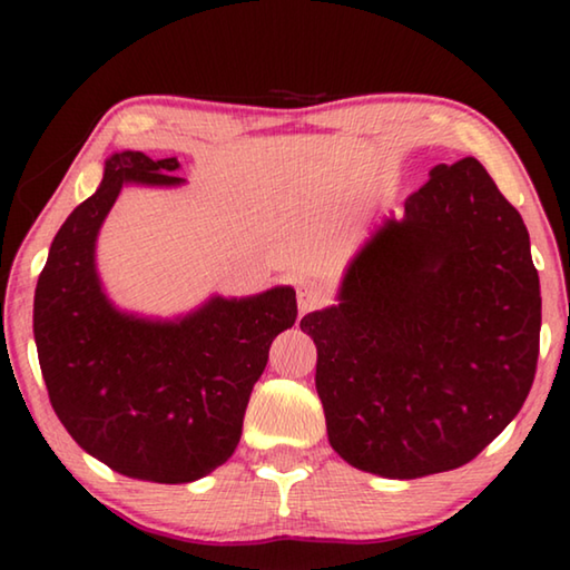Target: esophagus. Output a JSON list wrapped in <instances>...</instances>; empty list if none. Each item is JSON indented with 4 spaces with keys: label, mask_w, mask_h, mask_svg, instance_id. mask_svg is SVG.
<instances>
[{
    "label": "esophagus",
    "mask_w": 570,
    "mask_h": 570,
    "mask_svg": "<svg viewBox=\"0 0 570 570\" xmlns=\"http://www.w3.org/2000/svg\"><path fill=\"white\" fill-rule=\"evenodd\" d=\"M296 298H298V308H302V314L314 312V308L330 304V288L316 282H304L296 288Z\"/></svg>",
    "instance_id": "34e87169"
}]
</instances>
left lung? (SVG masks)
Segmentation results:
<instances>
[{
    "label": "left lung",
    "mask_w": 570,
    "mask_h": 570,
    "mask_svg": "<svg viewBox=\"0 0 570 570\" xmlns=\"http://www.w3.org/2000/svg\"><path fill=\"white\" fill-rule=\"evenodd\" d=\"M302 320L332 448L384 478L478 458L523 407L540 350L528 228L475 158L435 166Z\"/></svg>",
    "instance_id": "8db88e82"
}]
</instances>
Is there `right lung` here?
Masks as SVG:
<instances>
[{
	"mask_svg": "<svg viewBox=\"0 0 570 570\" xmlns=\"http://www.w3.org/2000/svg\"><path fill=\"white\" fill-rule=\"evenodd\" d=\"M176 158L115 153L95 196L50 246L35 288V342L52 410L115 472L190 482L234 455L268 346L296 322L294 288L210 298L176 324L115 312L95 274V236L128 180L178 186Z\"/></svg>",
	"mask_w": 570,
	"mask_h": 570,
	"instance_id": "1",
	"label": "right lung"
}]
</instances>
